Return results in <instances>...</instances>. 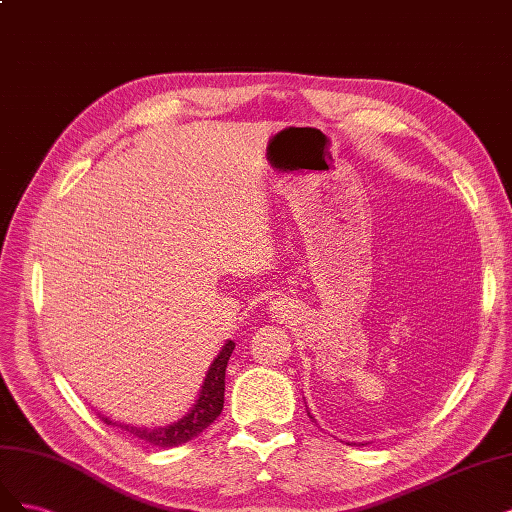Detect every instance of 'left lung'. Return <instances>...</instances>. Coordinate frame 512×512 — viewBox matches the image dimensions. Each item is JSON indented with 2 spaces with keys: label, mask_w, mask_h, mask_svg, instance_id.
<instances>
[{
  "label": "left lung",
  "mask_w": 512,
  "mask_h": 512,
  "mask_svg": "<svg viewBox=\"0 0 512 512\" xmlns=\"http://www.w3.org/2000/svg\"><path fill=\"white\" fill-rule=\"evenodd\" d=\"M308 415H310V412H308ZM310 419H312V417H310ZM351 444H353V442H351Z\"/></svg>",
  "instance_id": "1"
}]
</instances>
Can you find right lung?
<instances>
[{"label":"right lung","mask_w":512,"mask_h":512,"mask_svg":"<svg viewBox=\"0 0 512 512\" xmlns=\"http://www.w3.org/2000/svg\"><path fill=\"white\" fill-rule=\"evenodd\" d=\"M234 349H236V342L227 340L221 353L214 357V361L206 372L200 398H197V402L189 410V415H185L180 421H176L172 425H163V427H138V425L110 421L108 417H100V419L108 425H119L123 432L136 436L138 440L153 444V447H159V449L178 447V444H185V442L193 440L221 415L223 398H225V368H227V361H229V357H232Z\"/></svg>","instance_id":"1"}]
</instances>
